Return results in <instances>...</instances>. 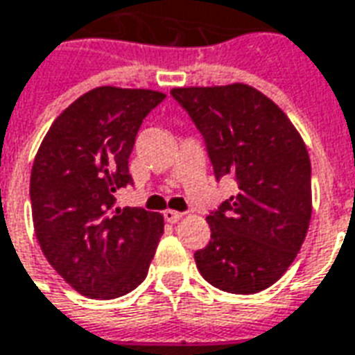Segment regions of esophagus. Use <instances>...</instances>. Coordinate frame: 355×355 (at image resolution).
I'll use <instances>...</instances> for the list:
<instances>
[{"instance_id": "34e87169", "label": "esophagus", "mask_w": 355, "mask_h": 355, "mask_svg": "<svg viewBox=\"0 0 355 355\" xmlns=\"http://www.w3.org/2000/svg\"><path fill=\"white\" fill-rule=\"evenodd\" d=\"M163 217H165L167 223H178V220L182 219V213L173 211V209H165V211H163Z\"/></svg>"}]
</instances>
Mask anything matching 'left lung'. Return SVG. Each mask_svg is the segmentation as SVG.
<instances>
[{"label": "left lung", "mask_w": 355, "mask_h": 355, "mask_svg": "<svg viewBox=\"0 0 355 355\" xmlns=\"http://www.w3.org/2000/svg\"><path fill=\"white\" fill-rule=\"evenodd\" d=\"M202 132L213 173L234 177L238 194L207 215L209 244L194 254L215 288L255 294L296 259L311 220V163L302 136L277 103L242 83L173 88Z\"/></svg>", "instance_id": "8db88e82"}]
</instances>
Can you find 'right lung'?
<instances>
[{
  "mask_svg": "<svg viewBox=\"0 0 355 355\" xmlns=\"http://www.w3.org/2000/svg\"><path fill=\"white\" fill-rule=\"evenodd\" d=\"M163 92L100 86L53 121L31 173L34 232L49 265L94 300L125 296L148 275L163 215L115 207L132 178L128 157Z\"/></svg>",
  "mask_w": 355,
  "mask_h": 355,
  "instance_id": "1",
  "label": "right lung"
}]
</instances>
